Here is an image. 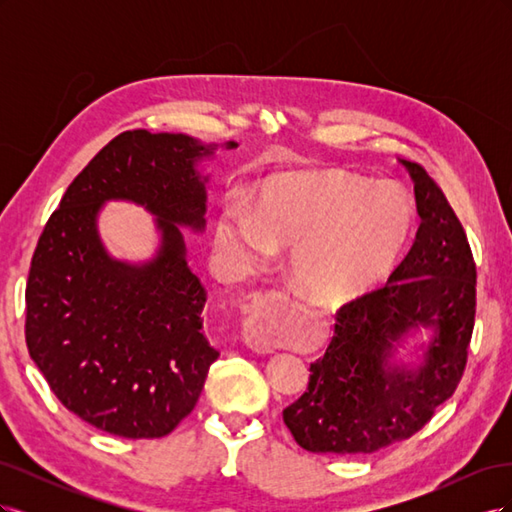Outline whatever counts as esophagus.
I'll return each instance as SVG.
<instances>
[{"label": "esophagus", "mask_w": 512, "mask_h": 512, "mask_svg": "<svg viewBox=\"0 0 512 512\" xmlns=\"http://www.w3.org/2000/svg\"><path fill=\"white\" fill-rule=\"evenodd\" d=\"M282 297H284L282 292H269L265 299L250 309V316H247V320L243 322L245 344L260 354H271L277 348L275 339L271 337L269 327H267V312H269V307Z\"/></svg>", "instance_id": "obj_1"}]
</instances>
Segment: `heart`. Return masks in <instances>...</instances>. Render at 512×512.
Segmentation results:
<instances>
[{
  "instance_id": "heart-1",
  "label": "heart",
  "mask_w": 512,
  "mask_h": 512,
  "mask_svg": "<svg viewBox=\"0 0 512 512\" xmlns=\"http://www.w3.org/2000/svg\"><path fill=\"white\" fill-rule=\"evenodd\" d=\"M410 228V198L397 183L312 173L269 181L252 211L224 207L213 243L237 275L265 269L277 250H290L297 290L318 303L344 305L389 277Z\"/></svg>"
}]
</instances>
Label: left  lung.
<instances>
[{"label":"left lung","mask_w":512,"mask_h":512,"mask_svg":"<svg viewBox=\"0 0 512 512\" xmlns=\"http://www.w3.org/2000/svg\"><path fill=\"white\" fill-rule=\"evenodd\" d=\"M421 224L384 288L339 307L335 335L309 367L284 423L309 453L356 455L408 440L451 397L468 361L476 265L461 222L423 166L399 160ZM432 335L410 366L392 359L416 330Z\"/></svg>","instance_id":"1"}]
</instances>
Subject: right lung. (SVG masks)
I'll return each instance as SVG.
<instances>
[{
    "label": "right lung",
    "mask_w": 512,
    "mask_h": 512,
    "mask_svg": "<svg viewBox=\"0 0 512 512\" xmlns=\"http://www.w3.org/2000/svg\"><path fill=\"white\" fill-rule=\"evenodd\" d=\"M215 149L188 134L115 136L68 185L38 239L25 288L29 356L61 404L113 436L173 431L220 356L200 331L207 292L181 232L205 230L209 177L198 162ZM108 199L157 218L156 257L128 263L105 252L97 215Z\"/></svg>",
    "instance_id": "right-lung-1"
}]
</instances>
